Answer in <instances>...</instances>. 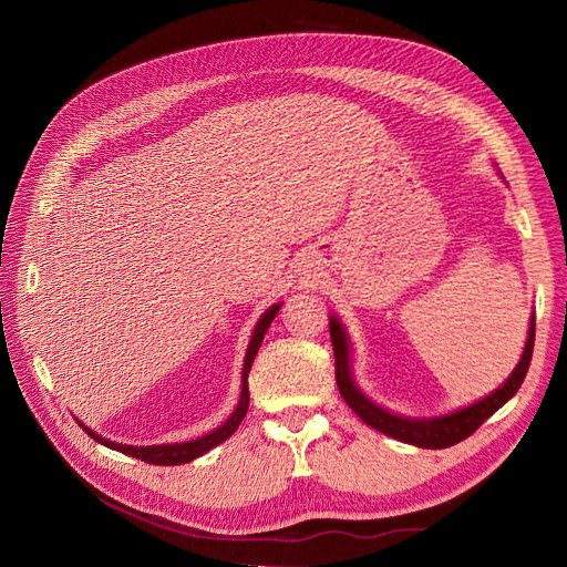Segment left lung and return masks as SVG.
I'll return each mask as SVG.
<instances>
[{"instance_id": "8db88e82", "label": "left lung", "mask_w": 567, "mask_h": 567, "mask_svg": "<svg viewBox=\"0 0 567 567\" xmlns=\"http://www.w3.org/2000/svg\"><path fill=\"white\" fill-rule=\"evenodd\" d=\"M329 331H331L333 354H336V383H338L342 400H346L354 414L367 425H371L373 431H379L383 435H390V437L406 442V444H414V447H423V450L452 447V444L473 435L477 427L494 414L496 409H502L513 398V394L518 392V388L525 381V373L529 369L532 348H535V315H532L523 354L518 359L516 369L511 371V375L499 388L492 390L487 398L477 400L468 406H461L456 411H450V414L431 416V419H411V416L394 414V411L375 404L369 394L362 392V388L357 385L354 375H352V362H350V352H352L350 336H348L346 323H342L336 315H331V319H329Z\"/></svg>"}]
</instances>
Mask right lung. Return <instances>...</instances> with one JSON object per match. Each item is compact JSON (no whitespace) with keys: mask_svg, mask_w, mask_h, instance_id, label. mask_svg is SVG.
Segmentation results:
<instances>
[{"mask_svg":"<svg viewBox=\"0 0 567 567\" xmlns=\"http://www.w3.org/2000/svg\"><path fill=\"white\" fill-rule=\"evenodd\" d=\"M284 302H274L269 310L257 319L255 329L250 333V342L246 348V357H244V371H241V394H238V404L236 409L231 411V416L217 425L215 431H210L208 435L203 437H196V440H186V442H169V444H146V447H134V444H120V442H113L109 437H101L99 433H94L92 427L84 425L82 421H78L82 425V431L87 433L92 440L101 442L104 447L109 450H115V452H123L127 456H134V458H142L146 463H156V466H179V463H188L194 461L198 456H203L205 452H210L213 447H217V444L225 442L227 437H231L236 433V427L241 425L246 411H248V402H250V392H248V373H250V367H252V359L257 354V350H260L262 346V338L269 329V323L274 321V317L279 315Z\"/></svg>","mask_w":567,"mask_h":567,"instance_id":"add662e5","label":"right lung"}]
</instances>
